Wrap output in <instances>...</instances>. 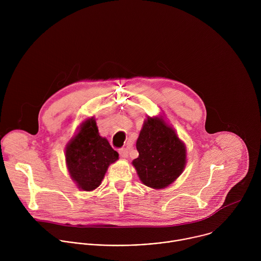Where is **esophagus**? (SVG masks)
<instances>
[{"instance_id": "34e87169", "label": "esophagus", "mask_w": 261, "mask_h": 261, "mask_svg": "<svg viewBox=\"0 0 261 261\" xmlns=\"http://www.w3.org/2000/svg\"><path fill=\"white\" fill-rule=\"evenodd\" d=\"M119 154L122 158H127L128 157V150L126 147H121L119 150Z\"/></svg>"}]
</instances>
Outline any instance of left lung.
Returning <instances> with one entry per match:
<instances>
[{"label":"left lung","mask_w":261,"mask_h":261,"mask_svg":"<svg viewBox=\"0 0 261 261\" xmlns=\"http://www.w3.org/2000/svg\"><path fill=\"white\" fill-rule=\"evenodd\" d=\"M136 148L139 156L132 164L147 187H167L185 167V144L162 119L147 118L137 138Z\"/></svg>","instance_id":"8db88e82"}]
</instances>
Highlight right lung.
Wrapping results in <instances>:
<instances>
[{
    "mask_svg": "<svg viewBox=\"0 0 261 261\" xmlns=\"http://www.w3.org/2000/svg\"><path fill=\"white\" fill-rule=\"evenodd\" d=\"M119 154L99 135L95 120H88L66 147V163L79 188L92 191L101 184L110 163Z\"/></svg>",
    "mask_w": 261,
    "mask_h": 261,
    "instance_id": "obj_1",
    "label": "right lung"
}]
</instances>
